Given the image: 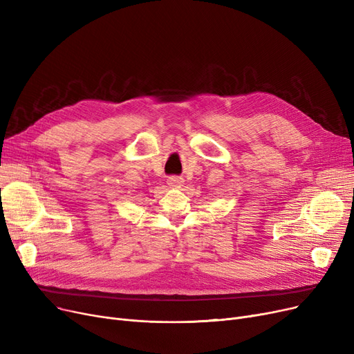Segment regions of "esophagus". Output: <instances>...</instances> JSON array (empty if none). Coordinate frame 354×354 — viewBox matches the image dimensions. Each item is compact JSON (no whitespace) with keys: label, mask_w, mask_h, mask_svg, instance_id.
Returning <instances> with one entry per match:
<instances>
[{"label":"esophagus","mask_w":354,"mask_h":354,"mask_svg":"<svg viewBox=\"0 0 354 354\" xmlns=\"http://www.w3.org/2000/svg\"><path fill=\"white\" fill-rule=\"evenodd\" d=\"M182 183H183V179L179 178V176H171V178H167V185H169V187H172V188H179Z\"/></svg>","instance_id":"esophagus-1"}]
</instances>
